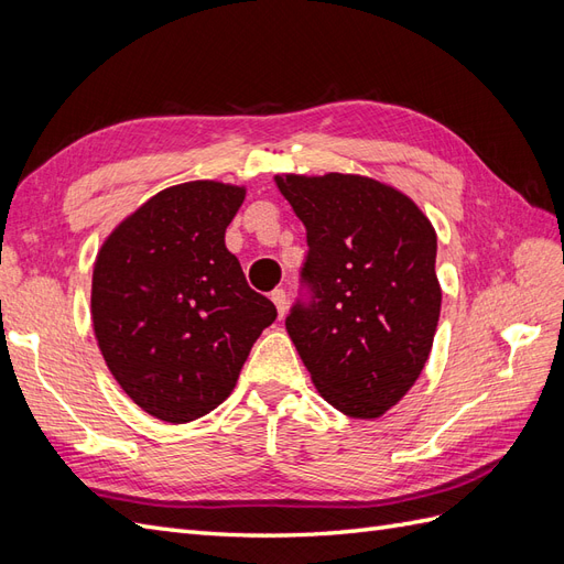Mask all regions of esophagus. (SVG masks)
Wrapping results in <instances>:
<instances>
[{"instance_id": "esophagus-1", "label": "esophagus", "mask_w": 564, "mask_h": 564, "mask_svg": "<svg viewBox=\"0 0 564 564\" xmlns=\"http://www.w3.org/2000/svg\"><path fill=\"white\" fill-rule=\"evenodd\" d=\"M270 299H272V303H275L278 315L284 317V313H286V292H284V289H275V292L270 294Z\"/></svg>"}]
</instances>
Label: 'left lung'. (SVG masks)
I'll list each match as a JSON object with an SVG mask.
<instances>
[{"mask_svg": "<svg viewBox=\"0 0 564 564\" xmlns=\"http://www.w3.org/2000/svg\"><path fill=\"white\" fill-rule=\"evenodd\" d=\"M308 232L313 301L286 317L319 395L350 419L395 406L429 360L440 319L437 235L412 197L360 174H282Z\"/></svg>", "mask_w": 564, "mask_h": 564, "instance_id": "left-lung-1", "label": "left lung"}]
</instances>
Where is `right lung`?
<instances>
[{
    "mask_svg": "<svg viewBox=\"0 0 564 564\" xmlns=\"http://www.w3.org/2000/svg\"><path fill=\"white\" fill-rule=\"evenodd\" d=\"M242 185L187 181L129 214L100 245L91 322L100 355L127 395L166 423L224 402L249 350L278 317L226 247Z\"/></svg>",
    "mask_w": 564,
    "mask_h": 564,
    "instance_id": "add662e5",
    "label": "right lung"
}]
</instances>
